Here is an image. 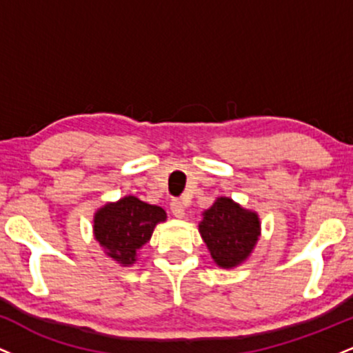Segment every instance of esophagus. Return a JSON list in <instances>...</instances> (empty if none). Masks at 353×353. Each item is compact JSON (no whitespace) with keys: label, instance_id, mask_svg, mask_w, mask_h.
<instances>
[{"label":"esophagus","instance_id":"esophagus-1","mask_svg":"<svg viewBox=\"0 0 353 353\" xmlns=\"http://www.w3.org/2000/svg\"><path fill=\"white\" fill-rule=\"evenodd\" d=\"M171 212H172V216L177 217V219L184 217V216H185V205H184V202L179 201V199H174V201L171 202Z\"/></svg>","mask_w":353,"mask_h":353}]
</instances>
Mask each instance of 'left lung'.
<instances>
[{
	"mask_svg": "<svg viewBox=\"0 0 353 353\" xmlns=\"http://www.w3.org/2000/svg\"><path fill=\"white\" fill-rule=\"evenodd\" d=\"M199 234L214 264L234 269L250 257L261 237V217L230 197L221 196L202 212Z\"/></svg>",
	"mask_w": 353,
	"mask_h": 353,
	"instance_id": "left-lung-1",
	"label": "left lung"
}]
</instances>
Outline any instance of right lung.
<instances>
[{"label":"right lung","mask_w":353,"mask_h":353,"mask_svg":"<svg viewBox=\"0 0 353 353\" xmlns=\"http://www.w3.org/2000/svg\"><path fill=\"white\" fill-rule=\"evenodd\" d=\"M165 219L168 214L159 205L148 204L136 196H124L96 210L92 234L109 259L131 267L139 250L151 241L154 228Z\"/></svg>","instance_id":"right-lung-1"}]
</instances>
